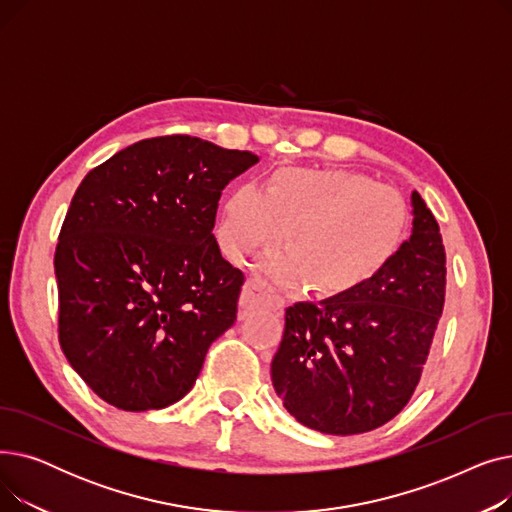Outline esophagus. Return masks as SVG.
<instances>
[{
    "mask_svg": "<svg viewBox=\"0 0 512 512\" xmlns=\"http://www.w3.org/2000/svg\"><path fill=\"white\" fill-rule=\"evenodd\" d=\"M272 305L276 309L284 307V299L276 292V288L263 280V278H251L245 286H242L240 294V313H249L257 307Z\"/></svg>",
    "mask_w": 512,
    "mask_h": 512,
    "instance_id": "34e87169",
    "label": "esophagus"
}]
</instances>
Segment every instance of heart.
<instances>
[{
  "instance_id": "1",
  "label": "heart",
  "mask_w": 512,
  "mask_h": 512,
  "mask_svg": "<svg viewBox=\"0 0 512 512\" xmlns=\"http://www.w3.org/2000/svg\"><path fill=\"white\" fill-rule=\"evenodd\" d=\"M288 251L263 257L280 284L346 294L378 278L407 232V207L394 188L338 168H282L270 188L234 186L222 207L218 240L242 259L284 236Z\"/></svg>"
}]
</instances>
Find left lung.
<instances>
[{
  "mask_svg": "<svg viewBox=\"0 0 512 512\" xmlns=\"http://www.w3.org/2000/svg\"><path fill=\"white\" fill-rule=\"evenodd\" d=\"M413 234L359 290L294 303L272 361L286 411L321 434L353 436L388 423L411 400L446 294L440 226L417 191Z\"/></svg>",
  "mask_w": 512,
  "mask_h": 512,
  "instance_id": "obj_1",
  "label": "left lung"
}]
</instances>
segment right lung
<instances>
[{
    "label": "right lung",
    "mask_w": 512,
    "mask_h": 512,
    "mask_svg": "<svg viewBox=\"0 0 512 512\" xmlns=\"http://www.w3.org/2000/svg\"><path fill=\"white\" fill-rule=\"evenodd\" d=\"M251 151L172 134L134 143L80 182L56 247L58 338L107 405H174L236 321L245 274L213 236L224 186Z\"/></svg>",
    "instance_id": "obj_1"
}]
</instances>
